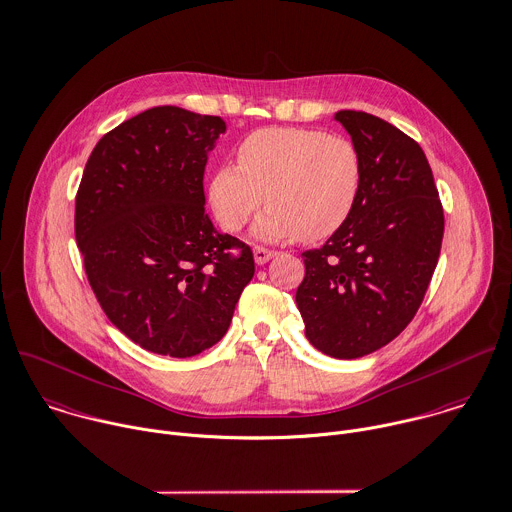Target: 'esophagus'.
<instances>
[{
    "label": "esophagus",
    "mask_w": 512,
    "mask_h": 512,
    "mask_svg": "<svg viewBox=\"0 0 512 512\" xmlns=\"http://www.w3.org/2000/svg\"><path fill=\"white\" fill-rule=\"evenodd\" d=\"M253 257H255V263H257V265H265V263H269L273 257H277V251H271V249H265V247H255V249H253Z\"/></svg>",
    "instance_id": "1"
}]
</instances>
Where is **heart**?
<instances>
[{
    "label": "heart",
    "mask_w": 512,
    "mask_h": 512,
    "mask_svg": "<svg viewBox=\"0 0 512 512\" xmlns=\"http://www.w3.org/2000/svg\"><path fill=\"white\" fill-rule=\"evenodd\" d=\"M361 189L363 157L351 139L323 129L267 127L245 137L237 165L217 167L207 193L227 231H239L265 195L269 207L253 235L279 243L333 235L353 215Z\"/></svg>",
    "instance_id": "b5f03b06"
}]
</instances>
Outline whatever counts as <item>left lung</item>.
I'll return each mask as SVG.
<instances>
[{
    "mask_svg": "<svg viewBox=\"0 0 512 512\" xmlns=\"http://www.w3.org/2000/svg\"><path fill=\"white\" fill-rule=\"evenodd\" d=\"M363 157V189L349 221L303 253L295 301L305 337L335 359L391 343L419 311L435 273L445 217L421 145L365 111L335 113Z\"/></svg>",
    "mask_w": 512,
    "mask_h": 512,
    "instance_id": "left-lung-1",
    "label": "left lung"
}]
</instances>
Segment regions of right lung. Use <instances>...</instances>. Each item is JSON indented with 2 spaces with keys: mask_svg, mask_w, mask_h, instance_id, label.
I'll return each instance as SVG.
<instances>
[{
  "mask_svg": "<svg viewBox=\"0 0 512 512\" xmlns=\"http://www.w3.org/2000/svg\"><path fill=\"white\" fill-rule=\"evenodd\" d=\"M221 117L151 107L93 147L75 239L107 319L133 343L185 359L227 333L255 275L251 249L205 213L203 173Z\"/></svg>",
  "mask_w": 512,
  "mask_h": 512,
  "instance_id": "1",
  "label": "right lung"
}]
</instances>
